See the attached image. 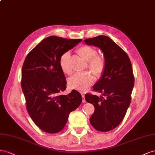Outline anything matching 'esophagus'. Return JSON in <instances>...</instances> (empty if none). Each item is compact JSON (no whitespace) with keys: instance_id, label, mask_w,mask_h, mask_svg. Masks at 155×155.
<instances>
[{"instance_id":"obj_1","label":"esophagus","mask_w":155,"mask_h":155,"mask_svg":"<svg viewBox=\"0 0 155 155\" xmlns=\"http://www.w3.org/2000/svg\"><path fill=\"white\" fill-rule=\"evenodd\" d=\"M82 97V103H85L86 100H85V95L84 94H81Z\"/></svg>"}]
</instances>
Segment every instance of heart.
<instances>
[{
    "label": "heart",
    "instance_id": "heart-1",
    "mask_svg": "<svg viewBox=\"0 0 155 155\" xmlns=\"http://www.w3.org/2000/svg\"><path fill=\"white\" fill-rule=\"evenodd\" d=\"M76 52L82 59L88 61L87 68L97 78L102 77L106 66L107 60L104 55L97 54V51L94 47L89 45H82L76 50ZM71 54L69 52H65L61 55L59 64L61 69L66 74L72 73L70 65ZM94 75L90 71L74 74L69 79V86L72 89L81 91H85L94 83Z\"/></svg>",
    "mask_w": 155,
    "mask_h": 155
}]
</instances>
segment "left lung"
<instances>
[{
  "mask_svg": "<svg viewBox=\"0 0 155 155\" xmlns=\"http://www.w3.org/2000/svg\"><path fill=\"white\" fill-rule=\"evenodd\" d=\"M84 41L99 47L107 60L103 76L93 90L105 97L87 94L85 99L95 108L90 119L91 125L99 131L108 132L120 124L130 105L134 84L132 64L127 53L107 36H98Z\"/></svg>",
  "mask_w": 155,
  "mask_h": 155,
  "instance_id": "1",
  "label": "left lung"
}]
</instances>
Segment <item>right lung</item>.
Returning a JSON list of instances; mask_svg holds the SVG:
<instances>
[{
  "mask_svg": "<svg viewBox=\"0 0 155 155\" xmlns=\"http://www.w3.org/2000/svg\"><path fill=\"white\" fill-rule=\"evenodd\" d=\"M81 39H69L49 36L43 39L26 56L21 72V87L27 112L39 129L50 134L64 129L70 112L82 101L73 90L67 95L66 78L59 60L63 53L71 49Z\"/></svg>",
  "mask_w": 155,
  "mask_h": 155,
  "instance_id": "right-lung-1",
  "label": "right lung"
}]
</instances>
